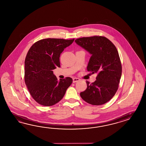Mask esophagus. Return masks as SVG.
I'll return each instance as SVG.
<instances>
[{
  "instance_id": "34e87169",
  "label": "esophagus",
  "mask_w": 146,
  "mask_h": 146,
  "mask_svg": "<svg viewBox=\"0 0 146 146\" xmlns=\"http://www.w3.org/2000/svg\"><path fill=\"white\" fill-rule=\"evenodd\" d=\"M80 80V79L78 78H73V82L75 83L77 82H79Z\"/></svg>"
}]
</instances>
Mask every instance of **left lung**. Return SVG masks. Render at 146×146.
Masks as SVG:
<instances>
[{"label": "left lung", "mask_w": 146, "mask_h": 146, "mask_svg": "<svg viewBox=\"0 0 146 146\" xmlns=\"http://www.w3.org/2000/svg\"><path fill=\"white\" fill-rule=\"evenodd\" d=\"M75 42L92 54L87 71L90 74H97L95 82H86L87 88L80 95L89 104H105L115 95L121 76L122 66L118 50L111 41L103 36L80 38Z\"/></svg>", "instance_id": "left-lung-1"}]
</instances>
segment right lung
<instances>
[{"mask_svg": "<svg viewBox=\"0 0 146 146\" xmlns=\"http://www.w3.org/2000/svg\"><path fill=\"white\" fill-rule=\"evenodd\" d=\"M75 39L47 38L36 42L25 60V82L31 96L41 105L51 106L60 101L72 79L58 82L52 70L60 67L59 57Z\"/></svg>", "mask_w": 146, "mask_h": 146, "instance_id": "1", "label": "right lung"}]
</instances>
